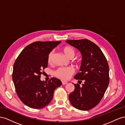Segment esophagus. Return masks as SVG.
<instances>
[{"label": "esophagus", "mask_w": 125, "mask_h": 125, "mask_svg": "<svg viewBox=\"0 0 125 125\" xmlns=\"http://www.w3.org/2000/svg\"><path fill=\"white\" fill-rule=\"evenodd\" d=\"M62 83L63 85H65L67 83V82L66 81H62Z\"/></svg>", "instance_id": "obj_1"}]
</instances>
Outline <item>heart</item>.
<instances>
[{"label":"heart","instance_id":"heart-1","mask_svg":"<svg viewBox=\"0 0 125 125\" xmlns=\"http://www.w3.org/2000/svg\"><path fill=\"white\" fill-rule=\"evenodd\" d=\"M63 51L66 56L68 57L69 58L72 59L75 55L74 49L72 47H70V46L65 47L63 49ZM53 54V51L49 53L48 58V61L49 63L51 62ZM74 73V69L72 67H60L54 71V74L56 77L61 78V79L67 80L69 79Z\"/></svg>","mask_w":125,"mask_h":125}]
</instances>
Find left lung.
I'll return each mask as SVG.
<instances>
[{
  "mask_svg": "<svg viewBox=\"0 0 125 125\" xmlns=\"http://www.w3.org/2000/svg\"><path fill=\"white\" fill-rule=\"evenodd\" d=\"M66 42L79 50L82 55L81 72L74 76L84 83L74 84L75 89L69 95L73 107L81 110L94 108L100 102L109 82V66L104 54L98 46L87 39L68 40Z\"/></svg>",
  "mask_w": 125,
  "mask_h": 125,
  "instance_id": "1",
  "label": "left lung"
}]
</instances>
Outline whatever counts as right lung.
<instances>
[{"label": "right lung", "instance_id": "add662e5", "mask_svg": "<svg viewBox=\"0 0 125 125\" xmlns=\"http://www.w3.org/2000/svg\"><path fill=\"white\" fill-rule=\"evenodd\" d=\"M61 41H36L27 45L14 63L12 80L17 94L23 104L34 109L48 105L55 89L62 85L60 80L52 77L41 81L43 69L48 67L49 53Z\"/></svg>", "mask_w": 125, "mask_h": 125}]
</instances>
